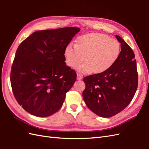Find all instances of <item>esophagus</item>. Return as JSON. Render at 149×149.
Wrapping results in <instances>:
<instances>
[{"label":"esophagus","instance_id":"1","mask_svg":"<svg viewBox=\"0 0 149 149\" xmlns=\"http://www.w3.org/2000/svg\"><path fill=\"white\" fill-rule=\"evenodd\" d=\"M83 75H81V74H79V73H77V79H83Z\"/></svg>","mask_w":149,"mask_h":149}]
</instances>
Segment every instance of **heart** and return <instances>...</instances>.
<instances>
[{
  "mask_svg": "<svg viewBox=\"0 0 149 149\" xmlns=\"http://www.w3.org/2000/svg\"><path fill=\"white\" fill-rule=\"evenodd\" d=\"M120 52L118 40L104 34L93 33L79 36L76 45L69 43L65 48L64 56L67 65L78 67L82 73L100 74L109 70L119 58Z\"/></svg>",
  "mask_w": 149,
  "mask_h": 149,
  "instance_id": "heart-1",
  "label": "heart"
}]
</instances>
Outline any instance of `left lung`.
I'll list each match as a JSON object with an SVG mask.
<instances>
[{
	"label": "left lung",
	"instance_id": "8db88e82",
	"mask_svg": "<svg viewBox=\"0 0 149 149\" xmlns=\"http://www.w3.org/2000/svg\"><path fill=\"white\" fill-rule=\"evenodd\" d=\"M121 51L115 63L100 74L83 79V97L89 109L102 118H110L131 102L138 86L136 60L132 48L118 35Z\"/></svg>",
	"mask_w": 149,
	"mask_h": 149
}]
</instances>
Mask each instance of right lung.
I'll return each mask as SVG.
<instances>
[{
    "label": "right lung",
    "instance_id": "add662e5",
    "mask_svg": "<svg viewBox=\"0 0 149 149\" xmlns=\"http://www.w3.org/2000/svg\"><path fill=\"white\" fill-rule=\"evenodd\" d=\"M80 30L76 27L35 31L18 47L10 73L12 92L26 112L48 117L60 110L76 79L66 65L65 48Z\"/></svg>",
    "mask_w": 149,
    "mask_h": 149
}]
</instances>
